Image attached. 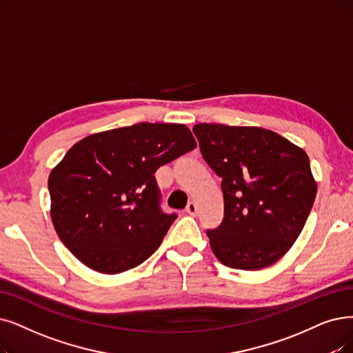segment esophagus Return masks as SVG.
Segmentation results:
<instances>
[{"label":"esophagus","mask_w":353,"mask_h":353,"mask_svg":"<svg viewBox=\"0 0 353 353\" xmlns=\"http://www.w3.org/2000/svg\"><path fill=\"white\" fill-rule=\"evenodd\" d=\"M185 211H187L188 214H191V216H196V213H199V205L191 201V203H188Z\"/></svg>","instance_id":"obj_1"}]
</instances>
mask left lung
I'll return each instance as SVG.
<instances>
[{
    "label": "left lung",
    "instance_id": "obj_1",
    "mask_svg": "<svg viewBox=\"0 0 353 353\" xmlns=\"http://www.w3.org/2000/svg\"><path fill=\"white\" fill-rule=\"evenodd\" d=\"M192 132L221 178L224 217L207 230L214 255L233 270L271 266L297 241L316 199L307 153L261 128L200 123Z\"/></svg>",
    "mask_w": 353,
    "mask_h": 353
}]
</instances>
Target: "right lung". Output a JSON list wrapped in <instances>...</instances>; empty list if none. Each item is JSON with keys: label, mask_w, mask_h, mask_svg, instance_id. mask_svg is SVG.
I'll list each match as a JSON object with an SVG mask.
<instances>
[{"label": "right lung", "mask_w": 353, "mask_h": 353, "mask_svg": "<svg viewBox=\"0 0 353 353\" xmlns=\"http://www.w3.org/2000/svg\"><path fill=\"white\" fill-rule=\"evenodd\" d=\"M196 146L184 124L137 123L91 134L49 175L50 216L83 265L120 274L157 250L176 213H165L154 172Z\"/></svg>", "instance_id": "1"}]
</instances>
